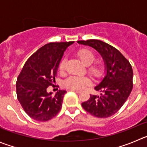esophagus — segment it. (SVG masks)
I'll list each match as a JSON object with an SVG mask.
<instances>
[{
	"label": "esophagus",
	"instance_id": "esophagus-1",
	"mask_svg": "<svg viewBox=\"0 0 147 147\" xmlns=\"http://www.w3.org/2000/svg\"><path fill=\"white\" fill-rule=\"evenodd\" d=\"M71 91H72V92H76V93H80V91L77 90V89H71Z\"/></svg>",
	"mask_w": 147,
	"mask_h": 147
}]
</instances>
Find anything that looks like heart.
Masks as SVG:
<instances>
[{
  "mask_svg": "<svg viewBox=\"0 0 147 147\" xmlns=\"http://www.w3.org/2000/svg\"><path fill=\"white\" fill-rule=\"evenodd\" d=\"M78 56L81 61L84 65H89L94 62L95 59V55L92 50L89 49H82L78 52ZM65 66V60H63L59 65V68L61 71H64ZM89 71L94 76H98L100 74V67L98 65H94L90 67ZM91 80L86 76H71L65 79L64 84L66 87L73 89H82L85 86L90 84Z\"/></svg>",
  "mask_w": 147,
  "mask_h": 147,
  "instance_id": "heart-1",
  "label": "heart"
}]
</instances>
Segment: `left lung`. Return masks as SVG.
<instances>
[{"label":"left lung","instance_id":"left-lung-1","mask_svg":"<svg viewBox=\"0 0 147 147\" xmlns=\"http://www.w3.org/2000/svg\"><path fill=\"white\" fill-rule=\"evenodd\" d=\"M79 44L95 49L105 63L104 77L94 86L100 95H92L82 104L83 108L97 118H108L121 109L133 89V69L119 50L97 40L78 41Z\"/></svg>","mask_w":147,"mask_h":147}]
</instances>
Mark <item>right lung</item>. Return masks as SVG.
<instances>
[{
  "instance_id": "add662e5",
  "label": "right lung",
  "mask_w": 147,
  "mask_h": 147,
  "mask_svg": "<svg viewBox=\"0 0 147 147\" xmlns=\"http://www.w3.org/2000/svg\"><path fill=\"white\" fill-rule=\"evenodd\" d=\"M74 42L45 45L26 61L18 76V100L26 114L38 121H47L61 110L66 91L59 90L55 96L47 89L55 82L58 66L64 52Z\"/></svg>"
}]
</instances>
